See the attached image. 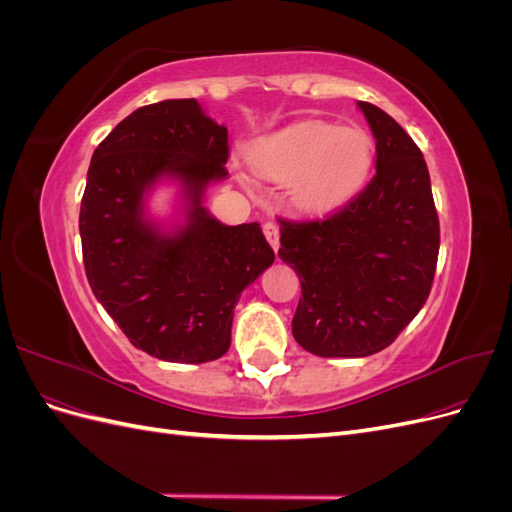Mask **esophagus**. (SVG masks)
Returning <instances> with one entry per match:
<instances>
[{
    "mask_svg": "<svg viewBox=\"0 0 512 512\" xmlns=\"http://www.w3.org/2000/svg\"><path fill=\"white\" fill-rule=\"evenodd\" d=\"M262 232H265L267 241L271 243V247L277 252V247H280V228H277V224H273V222H267L265 226H262Z\"/></svg>",
    "mask_w": 512,
    "mask_h": 512,
    "instance_id": "1",
    "label": "esophagus"
}]
</instances>
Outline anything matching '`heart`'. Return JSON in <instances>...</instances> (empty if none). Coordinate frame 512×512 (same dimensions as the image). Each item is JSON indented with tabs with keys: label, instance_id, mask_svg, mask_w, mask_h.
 I'll return each mask as SVG.
<instances>
[{
	"label": "heart",
	"instance_id": "obj_1",
	"mask_svg": "<svg viewBox=\"0 0 512 512\" xmlns=\"http://www.w3.org/2000/svg\"><path fill=\"white\" fill-rule=\"evenodd\" d=\"M247 162L262 179L288 183L294 209L324 215L363 188L374 162V145L361 128L303 121L260 138L247 151Z\"/></svg>",
	"mask_w": 512,
	"mask_h": 512
}]
</instances>
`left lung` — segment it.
Segmentation results:
<instances>
[{"mask_svg":"<svg viewBox=\"0 0 512 512\" xmlns=\"http://www.w3.org/2000/svg\"><path fill=\"white\" fill-rule=\"evenodd\" d=\"M376 138V175L324 220H280V258L299 275L292 335L316 356L391 346L433 284L440 222L421 149L382 108L359 102Z\"/></svg>","mask_w":512,"mask_h":512,"instance_id":"obj_1","label":"left lung"}]
</instances>
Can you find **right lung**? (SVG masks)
<instances>
[{
  "mask_svg": "<svg viewBox=\"0 0 512 512\" xmlns=\"http://www.w3.org/2000/svg\"><path fill=\"white\" fill-rule=\"evenodd\" d=\"M226 160L228 130L194 98L136 108L91 156L79 215L89 286L134 348L168 363L226 354L232 309L275 260L256 222L226 226L203 207ZM162 178L186 203L173 231L144 213Z\"/></svg>",
  "mask_w": 512,
  "mask_h": 512,
  "instance_id": "obj_1",
  "label": "right lung"
}]
</instances>
